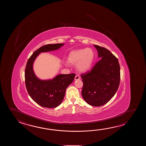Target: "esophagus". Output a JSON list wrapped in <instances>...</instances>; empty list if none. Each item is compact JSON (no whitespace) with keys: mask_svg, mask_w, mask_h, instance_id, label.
<instances>
[{"mask_svg":"<svg viewBox=\"0 0 146 146\" xmlns=\"http://www.w3.org/2000/svg\"><path fill=\"white\" fill-rule=\"evenodd\" d=\"M80 79V77L78 74H76L75 77H74V80H79Z\"/></svg>","mask_w":146,"mask_h":146,"instance_id":"34e87169","label":"esophagus"}]
</instances>
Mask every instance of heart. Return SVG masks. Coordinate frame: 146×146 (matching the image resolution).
I'll return each mask as SVG.
<instances>
[{
    "label": "heart",
    "mask_w": 146,
    "mask_h": 146,
    "mask_svg": "<svg viewBox=\"0 0 146 146\" xmlns=\"http://www.w3.org/2000/svg\"><path fill=\"white\" fill-rule=\"evenodd\" d=\"M94 53L90 48L72 50L69 54L68 62L72 65L76 64L78 70L80 72H86L90 68L93 63Z\"/></svg>",
    "instance_id": "obj_1"
}]
</instances>
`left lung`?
<instances>
[{
    "label": "left lung",
    "mask_w": 146,
    "mask_h": 146,
    "mask_svg": "<svg viewBox=\"0 0 146 146\" xmlns=\"http://www.w3.org/2000/svg\"><path fill=\"white\" fill-rule=\"evenodd\" d=\"M101 57L91 70L81 74L83 88L82 96L94 106H103L115 95L120 83V66L118 59L110 50L94 45Z\"/></svg>",
    "instance_id": "1"
}]
</instances>
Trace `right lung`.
<instances>
[{
    "label": "right lung",
    "mask_w": 146,
    "mask_h": 146,
    "mask_svg": "<svg viewBox=\"0 0 146 146\" xmlns=\"http://www.w3.org/2000/svg\"><path fill=\"white\" fill-rule=\"evenodd\" d=\"M64 44H47L36 50L28 59L25 69V84L29 96L38 105L47 108L59 106L65 94L66 90L74 81L75 74L57 75L52 80H41L33 70V64L38 54L57 50Z\"/></svg>",
    "instance_id": "obj_1"
}]
</instances>
